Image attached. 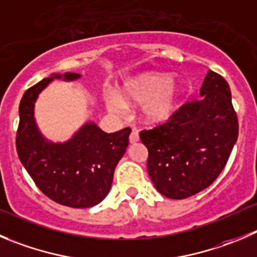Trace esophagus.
Instances as JSON below:
<instances>
[{
  "label": "esophagus",
  "mask_w": 257,
  "mask_h": 257,
  "mask_svg": "<svg viewBox=\"0 0 257 257\" xmlns=\"http://www.w3.org/2000/svg\"><path fill=\"white\" fill-rule=\"evenodd\" d=\"M140 141V136H138V132L137 131H133L131 133V136H129V142L131 143H137Z\"/></svg>",
  "instance_id": "1"
}]
</instances>
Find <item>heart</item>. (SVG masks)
<instances>
[{
	"instance_id": "1",
	"label": "heart",
	"mask_w": 257,
	"mask_h": 257,
	"mask_svg": "<svg viewBox=\"0 0 257 257\" xmlns=\"http://www.w3.org/2000/svg\"><path fill=\"white\" fill-rule=\"evenodd\" d=\"M184 87L167 73L146 72L124 80L116 95L106 97V106L115 114H123L125 105L142 104L143 120L148 124L166 123L181 106Z\"/></svg>"
}]
</instances>
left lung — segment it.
Listing matches in <instances>:
<instances>
[{
	"label": "left lung",
	"mask_w": 257,
	"mask_h": 257,
	"mask_svg": "<svg viewBox=\"0 0 257 257\" xmlns=\"http://www.w3.org/2000/svg\"><path fill=\"white\" fill-rule=\"evenodd\" d=\"M200 100L188 102L167 123L141 132L153 185L166 198L195 195L219 176L238 137L227 81L208 71Z\"/></svg>",
	"instance_id": "obj_1"
}]
</instances>
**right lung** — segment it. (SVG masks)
Returning <instances> with one entry per match:
<instances>
[{
  "label": "right lung",
  "instance_id": "add662e5",
  "mask_svg": "<svg viewBox=\"0 0 257 257\" xmlns=\"http://www.w3.org/2000/svg\"><path fill=\"white\" fill-rule=\"evenodd\" d=\"M78 73H53L24 93L19 106L16 150L38 188L52 200L71 208H90L109 194L115 167L125 153L131 128L105 133L93 121L83 124L71 140H47L35 121L39 93L53 80L76 81Z\"/></svg>",
  "mask_w": 257,
  "mask_h": 257
}]
</instances>
